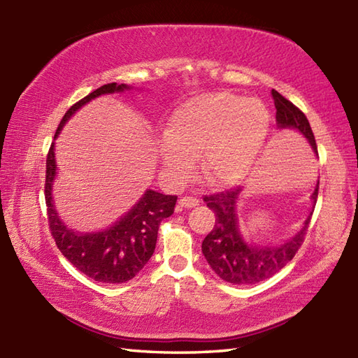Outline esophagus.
Here are the masks:
<instances>
[{"instance_id": "esophagus-1", "label": "esophagus", "mask_w": 358, "mask_h": 358, "mask_svg": "<svg viewBox=\"0 0 358 358\" xmlns=\"http://www.w3.org/2000/svg\"><path fill=\"white\" fill-rule=\"evenodd\" d=\"M199 199H195V196H183V199H180L178 204L180 208H195L199 206Z\"/></svg>"}]
</instances>
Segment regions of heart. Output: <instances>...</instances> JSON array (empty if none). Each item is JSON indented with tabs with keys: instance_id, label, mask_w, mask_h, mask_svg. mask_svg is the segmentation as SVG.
<instances>
[{
	"instance_id": "obj_1",
	"label": "heart",
	"mask_w": 358,
	"mask_h": 358,
	"mask_svg": "<svg viewBox=\"0 0 358 358\" xmlns=\"http://www.w3.org/2000/svg\"><path fill=\"white\" fill-rule=\"evenodd\" d=\"M269 112L255 98L208 94L178 106L157 143L159 162L173 177L185 178L199 157L204 183L237 185L252 171L269 131Z\"/></svg>"
}]
</instances>
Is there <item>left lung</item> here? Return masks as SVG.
<instances>
[{
	"instance_id": "obj_1",
	"label": "left lung",
	"mask_w": 358,
	"mask_h": 358,
	"mask_svg": "<svg viewBox=\"0 0 358 358\" xmlns=\"http://www.w3.org/2000/svg\"><path fill=\"white\" fill-rule=\"evenodd\" d=\"M273 103H275V120L280 131L289 129L296 131L305 136L310 144L314 154H317V144L309 126V121L299 108L272 90ZM243 189L237 187L217 195L204 196L208 206L215 212V224L206 238L201 243V252L209 266L217 275L232 285H255L272 277L280 269L292 260L308 231V224L313 217L317 203L318 185L315 186L310 200L313 209L303 222L301 227L291 238L281 243H254L245 238L240 231V222L237 214V203Z\"/></svg>"
}]
</instances>
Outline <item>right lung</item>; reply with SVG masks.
<instances>
[{"label":"right lung","mask_w":358,"mask_h":358,"mask_svg":"<svg viewBox=\"0 0 358 358\" xmlns=\"http://www.w3.org/2000/svg\"><path fill=\"white\" fill-rule=\"evenodd\" d=\"M132 89L131 86L117 85V83L98 87L66 112L53 140H57L62 134L67 120L89 101L101 95L123 94ZM57 171L55 141H53L45 159L44 192L49 227L58 249L75 268L100 283L117 285L132 280L154 254L158 226L162 220L173 214L177 196L146 189L141 199L109 227L95 232H78L63 222L55 208L53 183L57 178Z\"/></svg>","instance_id":"obj_1"}]
</instances>
